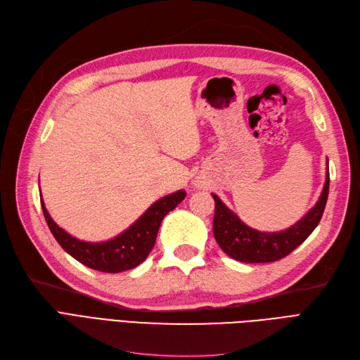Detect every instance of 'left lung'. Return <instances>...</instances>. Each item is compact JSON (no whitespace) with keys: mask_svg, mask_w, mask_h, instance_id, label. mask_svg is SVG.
<instances>
[{"mask_svg":"<svg viewBox=\"0 0 360 360\" xmlns=\"http://www.w3.org/2000/svg\"><path fill=\"white\" fill-rule=\"evenodd\" d=\"M329 160L320 198L302 219L279 233H263L243 224L236 213L212 193L214 200L213 234L226 255L242 263H271L287 257L302 245L319 225L329 195Z\"/></svg>","mask_w":360,"mask_h":360,"instance_id":"8db88e82","label":"left lung"}]
</instances>
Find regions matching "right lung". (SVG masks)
<instances>
[{
    "mask_svg": "<svg viewBox=\"0 0 360 360\" xmlns=\"http://www.w3.org/2000/svg\"><path fill=\"white\" fill-rule=\"evenodd\" d=\"M184 197H186V192L177 191L158 200L126 231L111 240L99 243L79 240L64 231L52 221L43 200H40V202L52 236L69 255L90 269L105 271V274H118V271L136 267L148 257L156 243L162 219L167 213L176 209Z\"/></svg>",
    "mask_w": 360,
    "mask_h": 360,
    "instance_id": "1",
    "label": "right lung"
}]
</instances>
